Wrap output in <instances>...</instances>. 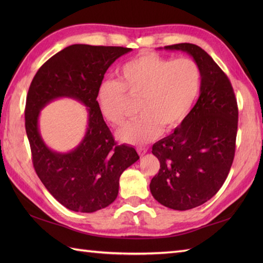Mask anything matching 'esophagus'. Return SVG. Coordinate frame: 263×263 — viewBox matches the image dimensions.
Segmentation results:
<instances>
[{
  "instance_id": "obj_1",
  "label": "esophagus",
  "mask_w": 263,
  "mask_h": 263,
  "mask_svg": "<svg viewBox=\"0 0 263 263\" xmlns=\"http://www.w3.org/2000/svg\"><path fill=\"white\" fill-rule=\"evenodd\" d=\"M137 152H138V154L140 155V156H143L144 154L147 153V148H143V147H138V148H137Z\"/></svg>"
}]
</instances>
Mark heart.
<instances>
[{
	"instance_id": "b5f03b06",
	"label": "heart",
	"mask_w": 263,
	"mask_h": 263,
	"mask_svg": "<svg viewBox=\"0 0 263 263\" xmlns=\"http://www.w3.org/2000/svg\"><path fill=\"white\" fill-rule=\"evenodd\" d=\"M120 82L105 80L97 89L100 114L110 125L125 121V92L140 98L141 116L117 131V138L130 144L154 140L161 130L168 132L181 125L191 111L201 85V70L195 61H172L156 53H142L119 70Z\"/></svg>"
}]
</instances>
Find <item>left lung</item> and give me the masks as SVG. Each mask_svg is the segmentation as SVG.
<instances>
[{
	"mask_svg": "<svg viewBox=\"0 0 263 263\" xmlns=\"http://www.w3.org/2000/svg\"><path fill=\"white\" fill-rule=\"evenodd\" d=\"M164 48L186 52L198 63L200 96L182 124L153 146L160 168L150 192L167 208L189 210L210 200L226 181L235 156L238 108L230 79L202 48L190 43Z\"/></svg>",
	"mask_w": 263,
	"mask_h": 263,
	"instance_id": "8db88e82",
	"label": "left lung"
}]
</instances>
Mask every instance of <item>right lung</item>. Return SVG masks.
<instances>
[{"mask_svg": "<svg viewBox=\"0 0 263 263\" xmlns=\"http://www.w3.org/2000/svg\"><path fill=\"white\" fill-rule=\"evenodd\" d=\"M130 51L120 46L76 44L47 60L30 83L25 125L33 168L47 191L72 211L93 212L109 205L119 194L121 174L139 159L135 148L115 142L96 99L106 71ZM60 97L79 100L88 110L85 138L66 154L49 149L37 130L39 111Z\"/></svg>", "mask_w": 263, "mask_h": 263, "instance_id": "add662e5", "label": "right lung"}]
</instances>
